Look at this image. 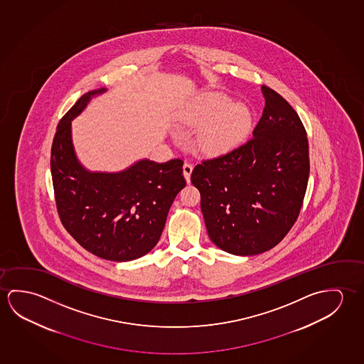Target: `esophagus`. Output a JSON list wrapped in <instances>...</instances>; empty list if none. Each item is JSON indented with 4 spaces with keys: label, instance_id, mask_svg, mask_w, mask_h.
<instances>
[{
    "label": "esophagus",
    "instance_id": "obj_1",
    "mask_svg": "<svg viewBox=\"0 0 364 364\" xmlns=\"http://www.w3.org/2000/svg\"><path fill=\"white\" fill-rule=\"evenodd\" d=\"M192 171H193V166H192L191 163L186 162L185 164H183V176H185L187 183H190L191 173H192Z\"/></svg>",
    "mask_w": 364,
    "mask_h": 364
}]
</instances>
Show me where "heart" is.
Returning a JSON list of instances; mask_svg holds the SVG:
<instances>
[{
	"mask_svg": "<svg viewBox=\"0 0 364 364\" xmlns=\"http://www.w3.org/2000/svg\"><path fill=\"white\" fill-rule=\"evenodd\" d=\"M179 122L200 127L197 144L208 154L234 149L248 136L253 127V112L242 101L220 91H208L193 98L179 114Z\"/></svg>",
	"mask_w": 364,
	"mask_h": 364,
	"instance_id": "obj_1",
	"label": "heart"
}]
</instances>
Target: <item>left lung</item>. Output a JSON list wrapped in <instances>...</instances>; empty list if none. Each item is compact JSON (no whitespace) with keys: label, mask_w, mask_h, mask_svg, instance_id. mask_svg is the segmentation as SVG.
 Listing matches in <instances>:
<instances>
[{"label":"left lung","mask_w":364,"mask_h":364,"mask_svg":"<svg viewBox=\"0 0 364 364\" xmlns=\"http://www.w3.org/2000/svg\"><path fill=\"white\" fill-rule=\"evenodd\" d=\"M260 91L266 105L253 138L197 164L191 174L211 242L242 257L264 253L282 240L300 214L310 173L300 117L271 88Z\"/></svg>","instance_id":"obj_1"}]
</instances>
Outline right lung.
<instances>
[{"instance_id":"right-lung-1","label":"right lung","mask_w":364,"mask_h":364,"mask_svg":"<svg viewBox=\"0 0 364 364\" xmlns=\"http://www.w3.org/2000/svg\"><path fill=\"white\" fill-rule=\"evenodd\" d=\"M85 93L59 122L50 156L53 187L62 224L90 253L129 262L154 248L168 211L186 186L183 162L139 159L119 172L87 169L72 140V122L91 100L106 92Z\"/></svg>"}]
</instances>
